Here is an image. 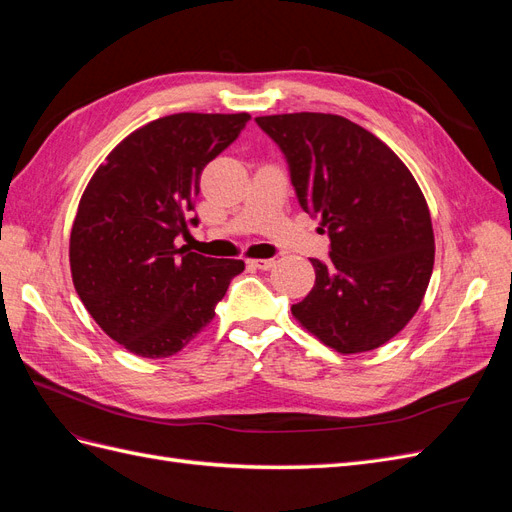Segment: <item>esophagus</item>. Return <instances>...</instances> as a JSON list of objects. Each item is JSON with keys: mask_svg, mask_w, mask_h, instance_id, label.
Instances as JSON below:
<instances>
[{"mask_svg": "<svg viewBox=\"0 0 512 512\" xmlns=\"http://www.w3.org/2000/svg\"><path fill=\"white\" fill-rule=\"evenodd\" d=\"M247 265H250L252 269L269 271V269L275 265V260H271V258H258V260H247Z\"/></svg>", "mask_w": 512, "mask_h": 512, "instance_id": "34e87169", "label": "esophagus"}]
</instances>
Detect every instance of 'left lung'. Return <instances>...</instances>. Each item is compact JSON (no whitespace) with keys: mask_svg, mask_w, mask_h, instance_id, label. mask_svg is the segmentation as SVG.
Returning a JSON list of instances; mask_svg holds the SVG:
<instances>
[{"mask_svg":"<svg viewBox=\"0 0 512 512\" xmlns=\"http://www.w3.org/2000/svg\"><path fill=\"white\" fill-rule=\"evenodd\" d=\"M282 149L299 205L331 239L316 284L292 316L322 344L356 354L389 342L421 305L433 271L425 196L395 153L327 113L256 117Z\"/></svg>","mask_w":512,"mask_h":512,"instance_id":"obj_1","label":"left lung"}]
</instances>
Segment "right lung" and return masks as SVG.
Returning <instances> with one entry per match:
<instances>
[{"instance_id":"add662e5","label":"right lung","mask_w":512,"mask_h":512,"mask_svg":"<svg viewBox=\"0 0 512 512\" xmlns=\"http://www.w3.org/2000/svg\"><path fill=\"white\" fill-rule=\"evenodd\" d=\"M247 113H177L138 128L91 177L70 232L76 292L126 350L162 359L215 316L243 260L175 247L188 235L200 173L237 141Z\"/></svg>"}]
</instances>
